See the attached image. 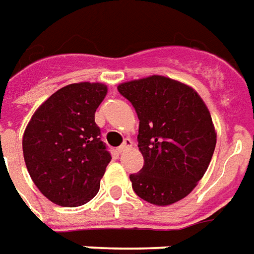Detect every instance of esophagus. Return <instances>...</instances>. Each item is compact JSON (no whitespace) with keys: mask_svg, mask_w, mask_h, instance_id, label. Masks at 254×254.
<instances>
[{"mask_svg":"<svg viewBox=\"0 0 254 254\" xmlns=\"http://www.w3.org/2000/svg\"><path fill=\"white\" fill-rule=\"evenodd\" d=\"M132 145H133L132 140H129V138H125L121 145L118 146L117 151L120 152V153H122V152H125V151H127V149H129V148H132Z\"/></svg>","mask_w":254,"mask_h":254,"instance_id":"1","label":"esophagus"}]
</instances>
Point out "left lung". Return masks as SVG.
<instances>
[{
    "label": "left lung",
    "mask_w": 254,
    "mask_h": 254,
    "mask_svg": "<svg viewBox=\"0 0 254 254\" xmlns=\"http://www.w3.org/2000/svg\"><path fill=\"white\" fill-rule=\"evenodd\" d=\"M117 89L140 120L137 141L144 167L129 176L133 191L157 206L183 199L203 178L215 149L208 109L194 89L160 75Z\"/></svg>",
    "instance_id": "obj_1"
}]
</instances>
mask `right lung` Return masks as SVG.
Returning a JSON list of instances; mask_svg holds the SVG:
<instances>
[{
  "label": "right lung",
  "mask_w": 254,
  "mask_h": 254,
  "mask_svg": "<svg viewBox=\"0 0 254 254\" xmlns=\"http://www.w3.org/2000/svg\"><path fill=\"white\" fill-rule=\"evenodd\" d=\"M106 93L102 83L62 87L37 109L24 132L28 172L41 194L59 206H82L99 191L112 160L95 124Z\"/></svg>",
  "instance_id": "add662e5"
}]
</instances>
